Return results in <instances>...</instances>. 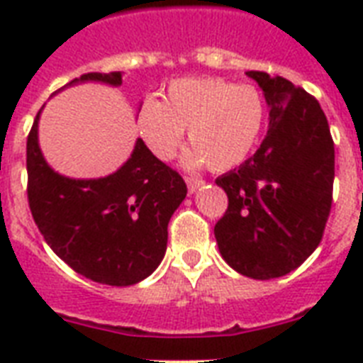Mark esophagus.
I'll return each mask as SVG.
<instances>
[{
	"label": "esophagus",
	"mask_w": 363,
	"mask_h": 363,
	"mask_svg": "<svg viewBox=\"0 0 363 363\" xmlns=\"http://www.w3.org/2000/svg\"><path fill=\"white\" fill-rule=\"evenodd\" d=\"M186 184H188V192L192 194L196 192L201 184H203V181H201V179H196V177H186Z\"/></svg>",
	"instance_id": "obj_1"
}]
</instances>
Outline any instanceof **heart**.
<instances>
[{
  "label": "heart",
  "instance_id": "1",
  "mask_svg": "<svg viewBox=\"0 0 363 363\" xmlns=\"http://www.w3.org/2000/svg\"><path fill=\"white\" fill-rule=\"evenodd\" d=\"M264 124L265 101L256 88L211 77L177 79L165 90L164 104L147 99L137 113L139 133L156 158H173L188 128L192 148L186 164L207 162L216 173L248 158Z\"/></svg>",
  "mask_w": 363,
  "mask_h": 363
}]
</instances>
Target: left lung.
<instances>
[{"label":"left lung","instance_id":"left-lung-1","mask_svg":"<svg viewBox=\"0 0 363 363\" xmlns=\"http://www.w3.org/2000/svg\"><path fill=\"white\" fill-rule=\"evenodd\" d=\"M247 75L264 90L269 130L252 158L216 179L228 209L215 238L230 267L267 281L299 267L320 245L332 211L335 150L316 98L282 77Z\"/></svg>","mask_w":363,"mask_h":363}]
</instances>
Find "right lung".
<instances>
[{"instance_id": "right-lung-1", "label": "right lung", "mask_w": 363, "mask_h": 363, "mask_svg": "<svg viewBox=\"0 0 363 363\" xmlns=\"http://www.w3.org/2000/svg\"><path fill=\"white\" fill-rule=\"evenodd\" d=\"M121 86L122 73H84L69 84ZM37 118L26 143L28 203L48 247L79 275L109 286L147 279L164 258L167 224L186 198V182L143 139L131 158L104 179H67L48 167L37 143Z\"/></svg>"}]
</instances>
